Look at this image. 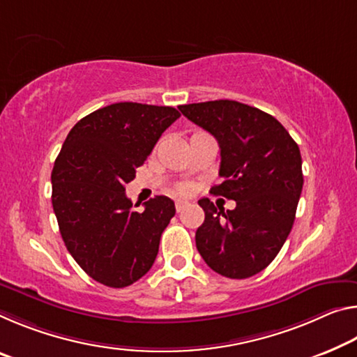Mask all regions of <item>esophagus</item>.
<instances>
[{"label": "esophagus", "instance_id": "34e87169", "mask_svg": "<svg viewBox=\"0 0 357 357\" xmlns=\"http://www.w3.org/2000/svg\"><path fill=\"white\" fill-rule=\"evenodd\" d=\"M174 206H176V211L179 213V211H183V209L188 206V202H184V200H178L176 203H174Z\"/></svg>", "mask_w": 357, "mask_h": 357}]
</instances>
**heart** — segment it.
I'll use <instances>...</instances> for the list:
<instances>
[{
	"label": "heart",
	"mask_w": 357,
	"mask_h": 357,
	"mask_svg": "<svg viewBox=\"0 0 357 357\" xmlns=\"http://www.w3.org/2000/svg\"><path fill=\"white\" fill-rule=\"evenodd\" d=\"M188 190H189L188 185H181V188H179V192H181V194H185V192H188Z\"/></svg>",
	"instance_id": "b5f03b06"
}]
</instances>
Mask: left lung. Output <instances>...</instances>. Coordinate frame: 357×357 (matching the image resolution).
I'll list each match as a JSON object with an SVG mask.
<instances>
[{
	"mask_svg": "<svg viewBox=\"0 0 357 357\" xmlns=\"http://www.w3.org/2000/svg\"><path fill=\"white\" fill-rule=\"evenodd\" d=\"M218 139L219 176L211 194L235 200V209L199 200L205 211L195 245L208 267L243 280L268 267L291 234L303 188L296 141L273 116L234 100L179 106Z\"/></svg>",
	"mask_w": 357,
	"mask_h": 357,
	"instance_id": "1",
	"label": "left lung"
}]
</instances>
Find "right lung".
Instances as JSON below:
<instances>
[{
  "label": "right lung",
  "mask_w": 357,
  "mask_h": 357,
  "mask_svg": "<svg viewBox=\"0 0 357 357\" xmlns=\"http://www.w3.org/2000/svg\"><path fill=\"white\" fill-rule=\"evenodd\" d=\"M179 116L169 106L114 103L82 117L61 146L50 176L56 222L73 259L101 284L130 286L154 264L174 202L157 195L137 211L126 184Z\"/></svg>",
  "instance_id": "1"
}]
</instances>
